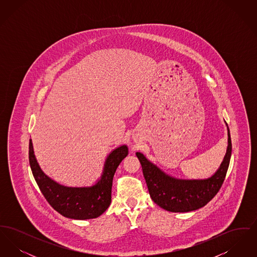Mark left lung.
<instances>
[{"mask_svg":"<svg viewBox=\"0 0 257 257\" xmlns=\"http://www.w3.org/2000/svg\"><path fill=\"white\" fill-rule=\"evenodd\" d=\"M227 126V124H226ZM228 146L219 170L207 179H177L166 174L141 152L140 160L149 195L160 207L170 212H191L203 207L217 195L228 170L232 145L227 127Z\"/></svg>","mask_w":257,"mask_h":257,"instance_id":"left-lung-1","label":"left lung"}]
</instances>
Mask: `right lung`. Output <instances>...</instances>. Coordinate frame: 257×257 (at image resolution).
I'll use <instances>...</instances> for the list:
<instances>
[{
	"label": "right lung",
	"mask_w": 257,
	"mask_h": 257,
	"mask_svg": "<svg viewBox=\"0 0 257 257\" xmlns=\"http://www.w3.org/2000/svg\"><path fill=\"white\" fill-rule=\"evenodd\" d=\"M127 155V146L112 150L106 159L100 179L93 186L66 187L52 180L41 171L34 153L32 140L29 145L30 166L42 195L57 212L74 220L95 219L108 209L114 172Z\"/></svg>",
	"instance_id": "1"
}]
</instances>
